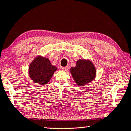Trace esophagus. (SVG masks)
<instances>
[{"instance_id":"obj_1","label":"esophagus","mask_w":131,"mask_h":131,"mask_svg":"<svg viewBox=\"0 0 131 131\" xmlns=\"http://www.w3.org/2000/svg\"><path fill=\"white\" fill-rule=\"evenodd\" d=\"M62 70L64 71H68L69 70L68 66H65V67H62Z\"/></svg>"}]
</instances>
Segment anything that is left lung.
I'll return each instance as SVG.
<instances>
[{
  "label": "left lung",
  "instance_id": "obj_1",
  "mask_svg": "<svg viewBox=\"0 0 131 131\" xmlns=\"http://www.w3.org/2000/svg\"><path fill=\"white\" fill-rule=\"evenodd\" d=\"M70 73L75 83L83 86L88 84L95 78L96 69L91 61L78 60L75 67H71Z\"/></svg>",
  "mask_w": 131,
  "mask_h": 131
}]
</instances>
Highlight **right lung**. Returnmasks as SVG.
I'll list each match as a JSON object with an SVG mask.
<instances>
[{
  "instance_id": "1",
  "label": "right lung",
  "mask_w": 131,
  "mask_h": 131,
  "mask_svg": "<svg viewBox=\"0 0 131 131\" xmlns=\"http://www.w3.org/2000/svg\"><path fill=\"white\" fill-rule=\"evenodd\" d=\"M57 68L53 66L48 58L38 56L30 63L29 75L32 80L40 85L48 83Z\"/></svg>"
}]
</instances>
